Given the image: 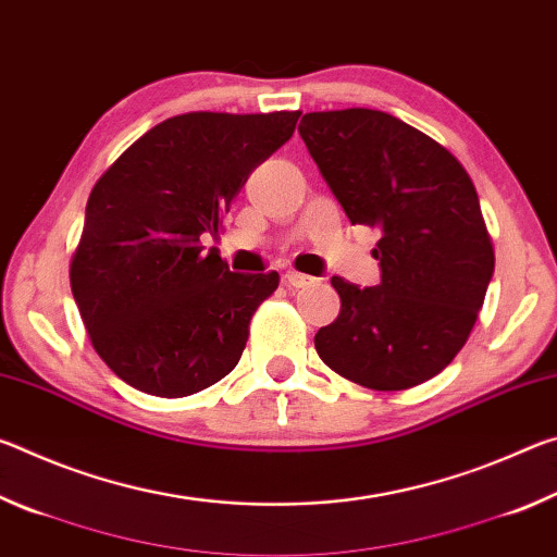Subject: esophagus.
<instances>
[{"label":"esophagus","instance_id":"esophagus-1","mask_svg":"<svg viewBox=\"0 0 557 557\" xmlns=\"http://www.w3.org/2000/svg\"><path fill=\"white\" fill-rule=\"evenodd\" d=\"M285 280H287L289 287H312L314 282H317V277H312V275H301V272H295V270L287 272Z\"/></svg>","mask_w":557,"mask_h":557}]
</instances>
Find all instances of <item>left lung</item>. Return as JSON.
Returning a JSON list of instances; mask_svg holds the SVG:
<instances>
[{
    "label": "left lung",
    "instance_id": "left-lung-1",
    "mask_svg": "<svg viewBox=\"0 0 557 557\" xmlns=\"http://www.w3.org/2000/svg\"><path fill=\"white\" fill-rule=\"evenodd\" d=\"M299 135L354 225L381 228V285L332 277L338 317L314 336L329 369L405 391L455 361L476 324L494 245L459 159L381 110L307 112Z\"/></svg>",
    "mask_w": 557,
    "mask_h": 557
}]
</instances>
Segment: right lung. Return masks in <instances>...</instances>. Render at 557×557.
<instances>
[{
  "mask_svg": "<svg viewBox=\"0 0 557 557\" xmlns=\"http://www.w3.org/2000/svg\"><path fill=\"white\" fill-rule=\"evenodd\" d=\"M299 115L169 117L92 186L71 289L92 348L132 388L184 398L238 366L280 275L231 272L201 240L223 228L252 169L287 143Z\"/></svg>",
  "mask_w": 557,
  "mask_h": 557,
  "instance_id": "1",
  "label": "right lung"
}]
</instances>
